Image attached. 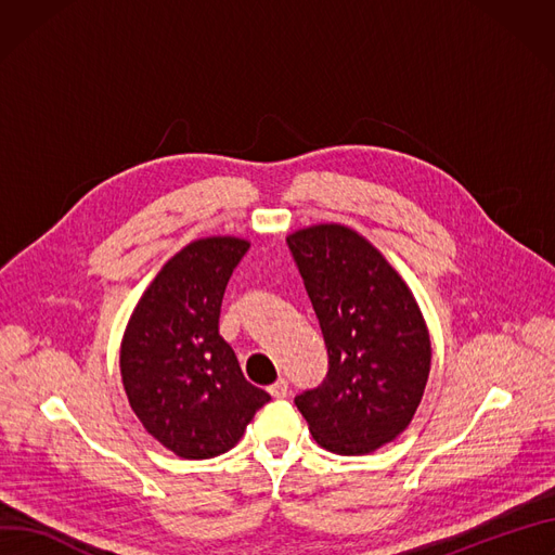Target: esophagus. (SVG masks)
I'll list each match as a JSON object with an SVG mask.
<instances>
[{
  "instance_id": "1",
  "label": "esophagus",
  "mask_w": 555,
  "mask_h": 555,
  "mask_svg": "<svg viewBox=\"0 0 555 555\" xmlns=\"http://www.w3.org/2000/svg\"><path fill=\"white\" fill-rule=\"evenodd\" d=\"M270 393H272L274 398H285V396L289 393L287 380H285V378H279L274 385H270Z\"/></svg>"
}]
</instances>
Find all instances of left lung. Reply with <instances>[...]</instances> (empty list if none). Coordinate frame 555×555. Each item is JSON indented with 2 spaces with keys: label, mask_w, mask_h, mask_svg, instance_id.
<instances>
[{
  "label": "left lung",
  "mask_w": 555,
  "mask_h": 555,
  "mask_svg": "<svg viewBox=\"0 0 555 555\" xmlns=\"http://www.w3.org/2000/svg\"><path fill=\"white\" fill-rule=\"evenodd\" d=\"M330 367L294 398L314 440L363 456L408 429L429 378L431 343L408 283L359 232L321 223L287 236Z\"/></svg>",
  "instance_id": "1"
}]
</instances>
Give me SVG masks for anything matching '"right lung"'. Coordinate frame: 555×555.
<instances>
[{
    "label": "right lung",
    "instance_id": "1",
    "mask_svg": "<svg viewBox=\"0 0 555 555\" xmlns=\"http://www.w3.org/2000/svg\"><path fill=\"white\" fill-rule=\"evenodd\" d=\"M249 243L185 245L145 287L121 340V380L145 431L188 461L232 449L270 393L245 380L219 334L225 285Z\"/></svg>",
    "mask_w": 555,
    "mask_h": 555
}]
</instances>
